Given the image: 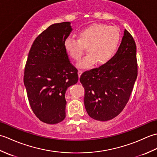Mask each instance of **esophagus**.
Returning a JSON list of instances; mask_svg holds the SVG:
<instances>
[{
	"label": "esophagus",
	"instance_id": "1",
	"mask_svg": "<svg viewBox=\"0 0 157 157\" xmlns=\"http://www.w3.org/2000/svg\"><path fill=\"white\" fill-rule=\"evenodd\" d=\"M82 70H81V69H79L78 70V75H79V77H80V75H82Z\"/></svg>",
	"mask_w": 157,
	"mask_h": 157
}]
</instances>
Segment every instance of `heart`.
Wrapping results in <instances>:
<instances>
[{"label":"heart","mask_w":157,"mask_h":157,"mask_svg":"<svg viewBox=\"0 0 157 157\" xmlns=\"http://www.w3.org/2000/svg\"><path fill=\"white\" fill-rule=\"evenodd\" d=\"M121 34L114 25L94 23L82 29L78 39L68 37L64 42L67 53L73 60L79 61L84 54L85 48L88 54L79 63V67H90L96 62L103 65L112 59L117 49Z\"/></svg>","instance_id":"1"}]
</instances>
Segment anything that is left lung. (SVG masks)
I'll return each mask as SVG.
<instances>
[{
	"label": "left lung",
	"mask_w": 157,
	"mask_h": 157,
	"mask_svg": "<svg viewBox=\"0 0 157 157\" xmlns=\"http://www.w3.org/2000/svg\"><path fill=\"white\" fill-rule=\"evenodd\" d=\"M138 75L136 45L125 29L117 52L107 63L86 71L79 78L85 90L88 115L106 121L117 116L128 103Z\"/></svg>",
	"instance_id": "obj_1"
}]
</instances>
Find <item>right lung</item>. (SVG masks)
Masks as SVG:
<instances>
[{
  "label": "right lung",
  "mask_w": 157,
  "mask_h": 157,
  "mask_svg": "<svg viewBox=\"0 0 157 157\" xmlns=\"http://www.w3.org/2000/svg\"><path fill=\"white\" fill-rule=\"evenodd\" d=\"M70 22L55 23L33 42L23 82L32 110L41 121L56 124L65 118V92L78 81L64 42L72 31Z\"/></svg>",
  "instance_id": "obj_1"
}]
</instances>
